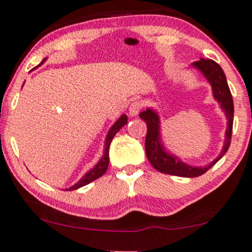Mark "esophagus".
I'll return each instance as SVG.
<instances>
[{
	"mask_svg": "<svg viewBox=\"0 0 252 252\" xmlns=\"http://www.w3.org/2000/svg\"><path fill=\"white\" fill-rule=\"evenodd\" d=\"M141 109H142V104H141L139 100H134L130 104V106H129V115H130L131 117H134V116L139 115Z\"/></svg>",
	"mask_w": 252,
	"mask_h": 252,
	"instance_id": "1",
	"label": "esophagus"
}]
</instances>
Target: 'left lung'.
Here are the masks:
<instances>
[{"label":"left lung","instance_id":"left-lung-1","mask_svg":"<svg viewBox=\"0 0 252 252\" xmlns=\"http://www.w3.org/2000/svg\"><path fill=\"white\" fill-rule=\"evenodd\" d=\"M192 67L201 71L204 77L208 80L213 88V95L215 100L220 104L221 109L225 111L226 118H227V129H226L225 142L221 149L220 154L214 161L204 167H196L191 165L185 164L184 161L178 159V157L172 156L165 149L160 139V118L158 113L153 109H147L146 111L140 113V118L147 124V135H146V154L151 162V165L159 172L166 173V175L178 176V177H198L206 173L209 168L214 166L218 161L226 154L227 149L231 145L232 137V126H233V99H232L231 91L227 85L225 73L215 61L204 60L196 61L192 63Z\"/></svg>","mask_w":252,"mask_h":252}]
</instances>
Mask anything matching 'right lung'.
<instances>
[{
  "label": "right lung",
  "instance_id": "add662e5",
  "mask_svg": "<svg viewBox=\"0 0 252 252\" xmlns=\"http://www.w3.org/2000/svg\"><path fill=\"white\" fill-rule=\"evenodd\" d=\"M45 61H46V59H44L43 61H41V63L39 65L43 64ZM39 65H38V67H39ZM126 123H128V117H126V115H122L120 117V120L113 124V126H111V129H110L109 132H107L106 140H105V149H104L103 158H101V159L98 161V164H96L95 166L92 168V170L88 171V172L86 173V175L82 177V178L80 179L76 184H74L73 187L68 188V189H65V190L71 191V190H76V189H79V188L85 187V185L90 184L91 182L95 181V179H98L99 177H101L105 172H106L107 166H109V160H110L109 159V148H110V145H111V141L113 139V136H115V135L120 131V129L122 128V126H126Z\"/></svg>",
  "mask_w": 252,
  "mask_h": 252
}]
</instances>
